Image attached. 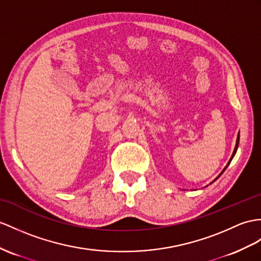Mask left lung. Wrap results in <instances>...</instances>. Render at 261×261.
Masks as SVG:
<instances>
[{
    "mask_svg": "<svg viewBox=\"0 0 261 261\" xmlns=\"http://www.w3.org/2000/svg\"><path fill=\"white\" fill-rule=\"evenodd\" d=\"M238 144H239V133H238V136H237V141H236V146H234V149H233V152H232V155H231V157H230V160H229V162H228V164L226 165V167H225L224 169H222V171H221V173L219 174V176H220V175H221L222 173H224V171L226 170V168H227L228 166H229V164H230V162L232 161V158H233V156H234V155H236V151H237V149H238ZM219 176L217 177V178H219ZM217 178H216V179H217ZM216 179H215V180H216ZM215 180H214V181H215ZM214 181H213V182H214ZM213 182H211V184H213ZM206 187H207V186H206Z\"/></svg>",
    "mask_w": 261,
    "mask_h": 261,
    "instance_id": "left-lung-1",
    "label": "left lung"
}]
</instances>
